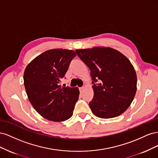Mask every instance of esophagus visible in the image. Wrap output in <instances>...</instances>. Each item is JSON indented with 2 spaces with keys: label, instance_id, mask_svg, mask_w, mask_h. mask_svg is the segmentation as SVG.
Masks as SVG:
<instances>
[{
  "label": "esophagus",
  "instance_id": "34e87169",
  "mask_svg": "<svg viewBox=\"0 0 158 158\" xmlns=\"http://www.w3.org/2000/svg\"><path fill=\"white\" fill-rule=\"evenodd\" d=\"M84 87H80V88H79V90H80V92H82L83 91H84Z\"/></svg>",
  "mask_w": 158,
  "mask_h": 158
}]
</instances>
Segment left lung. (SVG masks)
<instances>
[{
	"mask_svg": "<svg viewBox=\"0 0 158 158\" xmlns=\"http://www.w3.org/2000/svg\"><path fill=\"white\" fill-rule=\"evenodd\" d=\"M90 70L94 98L89 103L94 115L116 117L131 106L136 92L137 78L127 57L110 47L76 50Z\"/></svg>",
	"mask_w": 158,
	"mask_h": 158,
	"instance_id": "8db88e82",
	"label": "left lung"
}]
</instances>
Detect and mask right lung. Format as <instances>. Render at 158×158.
<instances>
[{
    "label": "right lung",
    "instance_id": "right-lung-1",
    "mask_svg": "<svg viewBox=\"0 0 158 158\" xmlns=\"http://www.w3.org/2000/svg\"><path fill=\"white\" fill-rule=\"evenodd\" d=\"M74 51L55 49L46 51L28 64L23 82L31 104L36 111L49 121L60 122L70 118L79 97L77 87H61Z\"/></svg>",
    "mask_w": 158,
    "mask_h": 158
}]
</instances>
